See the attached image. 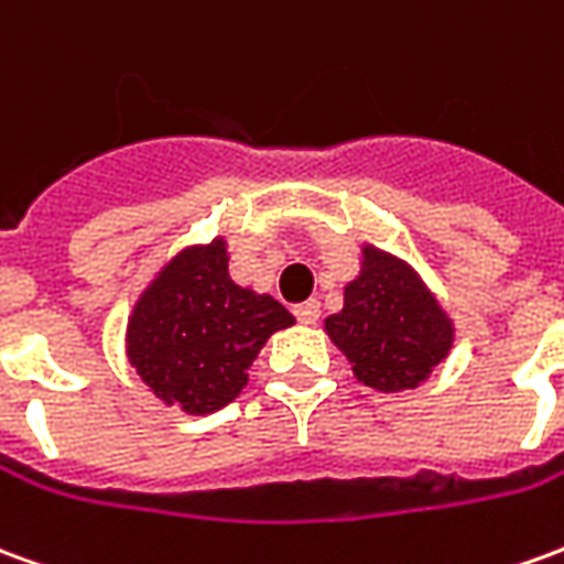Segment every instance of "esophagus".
<instances>
[{"label":"esophagus","mask_w":564,"mask_h":564,"mask_svg":"<svg viewBox=\"0 0 564 564\" xmlns=\"http://www.w3.org/2000/svg\"><path fill=\"white\" fill-rule=\"evenodd\" d=\"M293 314L299 323H317V317H321V302H317V299L299 302V305L293 308Z\"/></svg>","instance_id":"34e87169"}]
</instances>
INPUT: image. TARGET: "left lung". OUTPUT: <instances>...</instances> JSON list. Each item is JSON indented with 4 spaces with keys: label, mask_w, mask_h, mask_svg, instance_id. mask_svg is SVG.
<instances>
[{
    "label": "left lung",
    "mask_w": 564,
    "mask_h": 564,
    "mask_svg": "<svg viewBox=\"0 0 564 564\" xmlns=\"http://www.w3.org/2000/svg\"><path fill=\"white\" fill-rule=\"evenodd\" d=\"M364 256V274L348 283L345 308L326 317V333L364 384L415 388L452 348V323L403 262L372 247Z\"/></svg>",
    "instance_id": "left-lung-1"
}]
</instances>
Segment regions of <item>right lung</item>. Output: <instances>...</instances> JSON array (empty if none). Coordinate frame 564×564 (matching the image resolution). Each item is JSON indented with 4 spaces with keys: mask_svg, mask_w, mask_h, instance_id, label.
I'll list each match as a JSON object with an SVG mask.
<instances>
[{
    "mask_svg": "<svg viewBox=\"0 0 564 564\" xmlns=\"http://www.w3.org/2000/svg\"><path fill=\"white\" fill-rule=\"evenodd\" d=\"M290 323L281 302L231 283L226 247L214 241L176 256L145 290L128 357L164 403L207 415L241 393L265 338Z\"/></svg>",
    "mask_w": 564,
    "mask_h": 564,
    "instance_id": "obj_1",
    "label": "right lung"
}]
</instances>
